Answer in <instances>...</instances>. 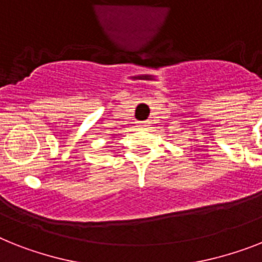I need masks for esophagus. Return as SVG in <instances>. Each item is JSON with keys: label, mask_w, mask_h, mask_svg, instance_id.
<instances>
[{"label": "esophagus", "mask_w": 262, "mask_h": 262, "mask_svg": "<svg viewBox=\"0 0 262 262\" xmlns=\"http://www.w3.org/2000/svg\"><path fill=\"white\" fill-rule=\"evenodd\" d=\"M139 126H142V127L148 126V122H140V123H139Z\"/></svg>", "instance_id": "34e87169"}]
</instances>
